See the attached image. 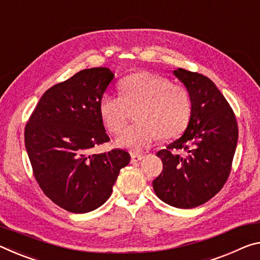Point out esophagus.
I'll return each instance as SVG.
<instances>
[{
    "label": "esophagus",
    "mask_w": 260,
    "mask_h": 260,
    "mask_svg": "<svg viewBox=\"0 0 260 260\" xmlns=\"http://www.w3.org/2000/svg\"><path fill=\"white\" fill-rule=\"evenodd\" d=\"M131 158H132V163H138L143 158V155H141V154H132Z\"/></svg>",
    "instance_id": "obj_1"
}]
</instances>
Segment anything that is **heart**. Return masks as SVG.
<instances>
[{
  "label": "heart",
  "mask_w": 260,
  "mask_h": 260,
  "mask_svg": "<svg viewBox=\"0 0 260 260\" xmlns=\"http://www.w3.org/2000/svg\"><path fill=\"white\" fill-rule=\"evenodd\" d=\"M119 90L120 96L103 94L100 114L106 129L117 135L126 125L128 109L138 108V122L122 132L117 141L120 147L140 151L158 137L176 138L187 127L192 103L185 86L157 74L137 72L122 78Z\"/></svg>",
  "instance_id": "heart-1"
}]
</instances>
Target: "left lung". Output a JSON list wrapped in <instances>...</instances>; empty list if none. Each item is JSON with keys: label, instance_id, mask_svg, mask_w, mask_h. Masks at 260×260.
Listing matches in <instances>:
<instances>
[{"label": "left lung", "instance_id": "1", "mask_svg": "<svg viewBox=\"0 0 260 260\" xmlns=\"http://www.w3.org/2000/svg\"><path fill=\"white\" fill-rule=\"evenodd\" d=\"M192 112L182 138L159 150L163 170L152 182L160 200L177 208L207 203L223 187L238 140L236 117L216 85L203 74L178 68Z\"/></svg>", "mask_w": 260, "mask_h": 260}]
</instances>
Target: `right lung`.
<instances>
[{"label": "right lung", "mask_w": 260, "mask_h": 260, "mask_svg": "<svg viewBox=\"0 0 260 260\" xmlns=\"http://www.w3.org/2000/svg\"><path fill=\"white\" fill-rule=\"evenodd\" d=\"M113 77L109 68H90L53 85L25 126V147L37 183L68 212L101 207L131 160L122 149L89 155L94 146L110 141L100 101Z\"/></svg>", "instance_id": "right-lung-1"}]
</instances>
